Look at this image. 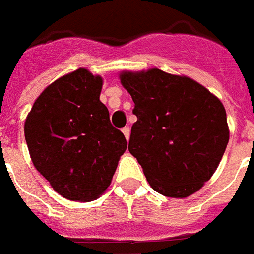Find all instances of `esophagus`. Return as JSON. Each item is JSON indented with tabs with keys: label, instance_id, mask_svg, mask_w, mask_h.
Instances as JSON below:
<instances>
[{
	"label": "esophagus",
	"instance_id": "obj_1",
	"mask_svg": "<svg viewBox=\"0 0 254 254\" xmlns=\"http://www.w3.org/2000/svg\"><path fill=\"white\" fill-rule=\"evenodd\" d=\"M122 133H124L125 138H127V140H129V136H130V129H129L127 127H125L124 129H122Z\"/></svg>",
	"mask_w": 254,
	"mask_h": 254
}]
</instances>
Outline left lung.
<instances>
[{
	"instance_id": "left-lung-1",
	"label": "left lung",
	"mask_w": 254,
	"mask_h": 254,
	"mask_svg": "<svg viewBox=\"0 0 254 254\" xmlns=\"http://www.w3.org/2000/svg\"><path fill=\"white\" fill-rule=\"evenodd\" d=\"M134 102L129 152L141 165L151 188L184 198L212 177L230 132L222 102L187 76L160 69L122 72Z\"/></svg>"
}]
</instances>
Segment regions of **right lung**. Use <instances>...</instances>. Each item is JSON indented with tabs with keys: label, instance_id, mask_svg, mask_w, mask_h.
<instances>
[{
	"label": "right lung",
	"instance_id": "obj_1",
	"mask_svg": "<svg viewBox=\"0 0 254 254\" xmlns=\"http://www.w3.org/2000/svg\"><path fill=\"white\" fill-rule=\"evenodd\" d=\"M103 80L80 67L42 92L27 116L25 141L35 169L72 201H92L111 184L127 138L99 100Z\"/></svg>",
	"mask_w": 254,
	"mask_h": 254
}]
</instances>
